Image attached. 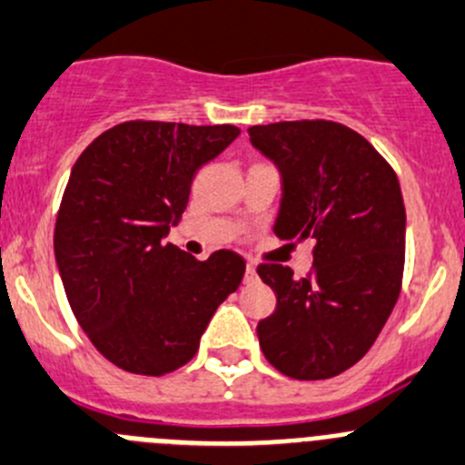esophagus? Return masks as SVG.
I'll return each instance as SVG.
<instances>
[{
	"label": "esophagus",
	"mask_w": 465,
	"mask_h": 465,
	"mask_svg": "<svg viewBox=\"0 0 465 465\" xmlns=\"http://www.w3.org/2000/svg\"><path fill=\"white\" fill-rule=\"evenodd\" d=\"M246 282H255L258 281V272H255V264L249 262L246 264V276H244Z\"/></svg>",
	"instance_id": "1"
}]
</instances>
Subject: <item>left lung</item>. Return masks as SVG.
I'll list each match as a JSON object with an SVG mask.
<instances>
[{
	"mask_svg": "<svg viewBox=\"0 0 465 465\" xmlns=\"http://www.w3.org/2000/svg\"><path fill=\"white\" fill-rule=\"evenodd\" d=\"M249 136L282 175L273 232L282 242L315 240V262L303 278L285 264H258L276 294V311L258 324L260 349L290 379L338 377L370 351L400 299V180L383 154L342 123H269L249 127Z\"/></svg>",
	"mask_w": 465,
	"mask_h": 465,
	"instance_id": "left-lung-1",
	"label": "left lung"
}]
</instances>
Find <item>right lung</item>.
Instances as JSON below:
<instances>
[{
	"label": "right lung",
	"mask_w": 465,
	"mask_h": 465,
	"mask_svg": "<svg viewBox=\"0 0 465 465\" xmlns=\"http://www.w3.org/2000/svg\"><path fill=\"white\" fill-rule=\"evenodd\" d=\"M237 136L235 125L127 121L74 162L56 214V264L84 333L125 372L163 377L187 365L244 278L235 251L196 260L163 242L198 169Z\"/></svg>",
	"instance_id": "add662e5"
}]
</instances>
